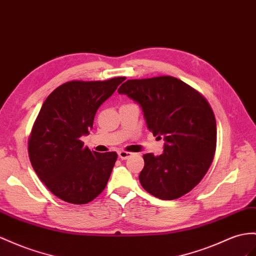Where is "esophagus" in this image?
<instances>
[{
  "label": "esophagus",
  "mask_w": 256,
  "mask_h": 256,
  "mask_svg": "<svg viewBox=\"0 0 256 256\" xmlns=\"http://www.w3.org/2000/svg\"><path fill=\"white\" fill-rule=\"evenodd\" d=\"M118 156H119V158L121 160H126L128 158H130V156H132V152H124V150H120V152H118Z\"/></svg>",
  "instance_id": "esophagus-1"
}]
</instances>
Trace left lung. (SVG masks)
I'll list each match as a JSON object with an SVG mask.
<instances>
[{"mask_svg": "<svg viewBox=\"0 0 256 256\" xmlns=\"http://www.w3.org/2000/svg\"><path fill=\"white\" fill-rule=\"evenodd\" d=\"M118 92L140 104L148 130L164 140L162 154L142 156V188L162 200L190 192L211 166L216 148V121L206 98L168 76L128 80Z\"/></svg>", "mask_w": 256, "mask_h": 256, "instance_id": "8db88e82", "label": "left lung"}]
</instances>
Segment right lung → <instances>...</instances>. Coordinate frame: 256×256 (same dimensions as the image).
Listing matches in <instances>:
<instances>
[{"instance_id":"1","label":"right lung","mask_w":256,"mask_h":256,"mask_svg":"<svg viewBox=\"0 0 256 256\" xmlns=\"http://www.w3.org/2000/svg\"><path fill=\"white\" fill-rule=\"evenodd\" d=\"M124 78L62 84L42 104L28 142L32 168L58 198L74 204L94 200L106 187L118 154L84 147L97 109Z\"/></svg>"}]
</instances>
